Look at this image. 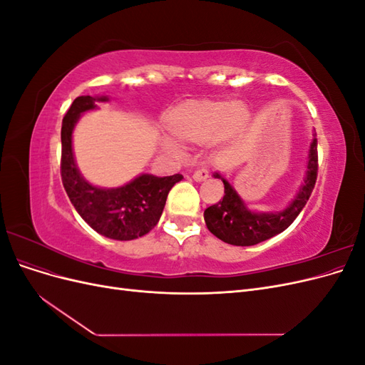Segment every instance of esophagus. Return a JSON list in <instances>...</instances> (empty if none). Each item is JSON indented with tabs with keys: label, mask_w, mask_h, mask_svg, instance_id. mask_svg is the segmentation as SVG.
Here are the masks:
<instances>
[{
	"label": "esophagus",
	"mask_w": 365,
	"mask_h": 365,
	"mask_svg": "<svg viewBox=\"0 0 365 365\" xmlns=\"http://www.w3.org/2000/svg\"><path fill=\"white\" fill-rule=\"evenodd\" d=\"M208 178V170L207 169H200V170H196L195 173H193V180L195 181H197V182H201V181H205Z\"/></svg>",
	"instance_id": "esophagus-1"
}]
</instances>
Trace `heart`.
Returning <instances> with one entry per match:
<instances>
[{
    "mask_svg": "<svg viewBox=\"0 0 365 365\" xmlns=\"http://www.w3.org/2000/svg\"><path fill=\"white\" fill-rule=\"evenodd\" d=\"M251 121V109L244 102L222 98H190L170 108L163 117L169 135L181 143L208 141L213 148H224L245 134ZM165 146L176 149L170 140Z\"/></svg>",
    "mask_w": 365,
    "mask_h": 365,
    "instance_id": "obj_1",
    "label": "heart"
}]
</instances>
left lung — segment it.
Wrapping results in <instances>:
<instances>
[{
    "mask_svg": "<svg viewBox=\"0 0 365 365\" xmlns=\"http://www.w3.org/2000/svg\"><path fill=\"white\" fill-rule=\"evenodd\" d=\"M318 173V152H317V138L311 143L307 157V170L304 181L300 185L292 202L282 212L274 213H256L242 201L237 192L231 187V184L222 178L219 173H215V178H220L224 182V197L215 205H210L204 212V219L207 228L212 233L224 240L225 244L236 247H251L260 244V242L271 239L272 236L282 233L288 228L295 217L300 215L303 207L309 201Z\"/></svg>",
    "mask_w": 365,
    "mask_h": 365,
    "instance_id": "8db88e82",
    "label": "left lung"
}]
</instances>
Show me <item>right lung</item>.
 Segmentation results:
<instances>
[{
	"mask_svg": "<svg viewBox=\"0 0 365 365\" xmlns=\"http://www.w3.org/2000/svg\"><path fill=\"white\" fill-rule=\"evenodd\" d=\"M97 102H108V97H77L62 120V184L77 213L97 233L115 240H132L148 235L158 224L168 195L182 175L160 178L143 173L117 189H101L88 182L74 161L73 129L83 113L97 108Z\"/></svg>",
	"mask_w": 365,
	"mask_h": 365,
	"instance_id": "add662e5",
	"label": "right lung"
}]
</instances>
